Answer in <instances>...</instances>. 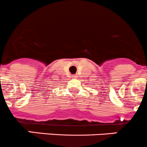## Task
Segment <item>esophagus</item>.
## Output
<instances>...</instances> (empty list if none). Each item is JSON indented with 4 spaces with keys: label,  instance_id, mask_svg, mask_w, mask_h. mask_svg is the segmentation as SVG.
<instances>
[{
    "label": "esophagus",
    "instance_id": "obj_1",
    "mask_svg": "<svg viewBox=\"0 0 147 147\" xmlns=\"http://www.w3.org/2000/svg\"><path fill=\"white\" fill-rule=\"evenodd\" d=\"M72 77H73V78H76V76L74 75V76H72Z\"/></svg>",
    "mask_w": 147,
    "mask_h": 147
}]
</instances>
